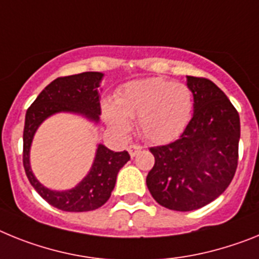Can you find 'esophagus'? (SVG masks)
I'll return each instance as SVG.
<instances>
[{
  "label": "esophagus",
  "mask_w": 259,
  "mask_h": 259,
  "mask_svg": "<svg viewBox=\"0 0 259 259\" xmlns=\"http://www.w3.org/2000/svg\"><path fill=\"white\" fill-rule=\"evenodd\" d=\"M141 150H142V147L138 145H130L129 147H127V151H129L130 156L132 157H134L138 152H141Z\"/></svg>",
  "instance_id": "obj_1"
}]
</instances>
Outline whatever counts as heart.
I'll return each instance as SVG.
<instances>
[{
  "mask_svg": "<svg viewBox=\"0 0 259 259\" xmlns=\"http://www.w3.org/2000/svg\"><path fill=\"white\" fill-rule=\"evenodd\" d=\"M193 105V92L185 83L146 78L125 84L114 103H104L103 112L108 125L120 134L129 132V118H137L141 136L152 143H168L188 126Z\"/></svg>",
  "mask_w": 259,
  "mask_h": 259,
  "instance_id": "obj_1",
  "label": "heart"
}]
</instances>
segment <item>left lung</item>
<instances>
[{
    "label": "left lung",
    "instance_id": "obj_1",
    "mask_svg": "<svg viewBox=\"0 0 259 259\" xmlns=\"http://www.w3.org/2000/svg\"><path fill=\"white\" fill-rule=\"evenodd\" d=\"M194 111L177 141L151 147L155 164L146 184L157 203L175 211H193L217 199L235 176L240 117L210 79L186 76Z\"/></svg>",
    "mask_w": 259,
    "mask_h": 259
}]
</instances>
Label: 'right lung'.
<instances>
[{
  "mask_svg": "<svg viewBox=\"0 0 259 259\" xmlns=\"http://www.w3.org/2000/svg\"><path fill=\"white\" fill-rule=\"evenodd\" d=\"M104 74L86 71L61 76L51 82L27 109L23 130V165L31 185L53 207L69 212H83L102 207L116 185L117 175L130 160L127 151L114 152L98 145L95 159L86 177L67 190H52L36 179L31 169L30 151L36 130L48 117L56 113H74L94 123L100 120L99 87Z\"/></svg>",
  "mask_w": 259,
  "mask_h": 259,
  "instance_id": "right-lung-1",
  "label": "right lung"
}]
</instances>
